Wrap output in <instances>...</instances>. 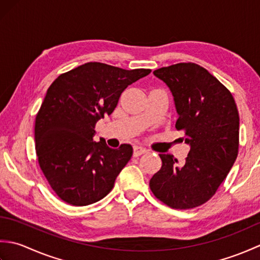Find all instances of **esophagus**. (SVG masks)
Masks as SVG:
<instances>
[{
	"label": "esophagus",
	"mask_w": 260,
	"mask_h": 260,
	"mask_svg": "<svg viewBox=\"0 0 260 260\" xmlns=\"http://www.w3.org/2000/svg\"><path fill=\"white\" fill-rule=\"evenodd\" d=\"M147 152V150L145 147H142V146H135L134 147V151H133V154L134 156H140L142 155V154H145Z\"/></svg>",
	"instance_id": "obj_1"
}]
</instances>
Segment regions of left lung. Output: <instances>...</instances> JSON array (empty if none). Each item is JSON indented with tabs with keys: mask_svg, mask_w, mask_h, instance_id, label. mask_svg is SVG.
<instances>
[{
	"mask_svg": "<svg viewBox=\"0 0 260 260\" xmlns=\"http://www.w3.org/2000/svg\"><path fill=\"white\" fill-rule=\"evenodd\" d=\"M153 74L172 91L175 128L184 132L191 148L181 165L159 154L162 168L150 180L151 191L170 208H196L215 194L238 155V109L228 88L197 63L180 62Z\"/></svg>",
	"mask_w": 260,
	"mask_h": 260,
	"instance_id": "1",
	"label": "left lung"
}]
</instances>
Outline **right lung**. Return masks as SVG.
<instances>
[{
  "label": "right lung",
  "instance_id": "add662e5",
  "mask_svg": "<svg viewBox=\"0 0 260 260\" xmlns=\"http://www.w3.org/2000/svg\"><path fill=\"white\" fill-rule=\"evenodd\" d=\"M150 73L87 62L48 88L36 116V152L49 185L66 203L88 206L112 191L133 148L121 144L114 150L105 141L93 142L95 126L114 112L128 85Z\"/></svg>",
  "mask_w": 260,
  "mask_h": 260
}]
</instances>
